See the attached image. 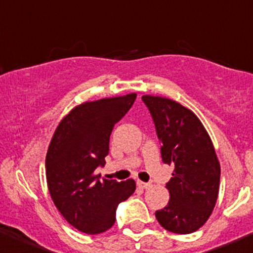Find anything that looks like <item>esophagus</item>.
<instances>
[{"label":"esophagus","instance_id":"esophagus-1","mask_svg":"<svg viewBox=\"0 0 253 253\" xmlns=\"http://www.w3.org/2000/svg\"><path fill=\"white\" fill-rule=\"evenodd\" d=\"M137 185L141 188H149L152 186L149 182H143V181H137Z\"/></svg>","mask_w":253,"mask_h":253}]
</instances>
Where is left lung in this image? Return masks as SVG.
I'll return each mask as SVG.
<instances>
[{
  "label": "left lung",
  "instance_id": "1",
  "mask_svg": "<svg viewBox=\"0 0 253 253\" xmlns=\"http://www.w3.org/2000/svg\"><path fill=\"white\" fill-rule=\"evenodd\" d=\"M152 115L164 164L174 167L167 183L170 200L155 211L160 225L191 234L208 220L219 193L220 165L202 122L187 108L162 96L143 95Z\"/></svg>",
  "mask_w": 253,
  "mask_h": 253
}]
</instances>
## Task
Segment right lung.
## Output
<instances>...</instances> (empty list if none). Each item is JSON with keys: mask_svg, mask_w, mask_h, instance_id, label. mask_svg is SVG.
I'll use <instances>...</instances> for the list:
<instances>
[{"mask_svg": "<svg viewBox=\"0 0 253 253\" xmlns=\"http://www.w3.org/2000/svg\"><path fill=\"white\" fill-rule=\"evenodd\" d=\"M136 94L76 106L56 128L46 154L51 198L63 218L79 231L100 234L116 220V209L136 190L132 180H100L110 134L136 100Z\"/></svg>", "mask_w": 253, "mask_h": 253, "instance_id": "obj_1", "label": "right lung"}]
</instances>
